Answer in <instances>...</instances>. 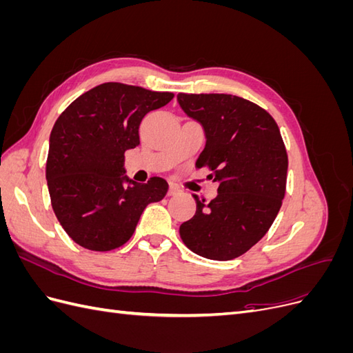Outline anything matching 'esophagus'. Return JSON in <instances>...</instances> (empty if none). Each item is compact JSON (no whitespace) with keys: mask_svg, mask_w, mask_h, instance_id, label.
<instances>
[{"mask_svg":"<svg viewBox=\"0 0 353 353\" xmlns=\"http://www.w3.org/2000/svg\"><path fill=\"white\" fill-rule=\"evenodd\" d=\"M179 193H181V190H179L176 185H174V184L169 185V191H168L169 196H176V194H179Z\"/></svg>","mask_w":353,"mask_h":353,"instance_id":"34e87169","label":"esophagus"}]
</instances>
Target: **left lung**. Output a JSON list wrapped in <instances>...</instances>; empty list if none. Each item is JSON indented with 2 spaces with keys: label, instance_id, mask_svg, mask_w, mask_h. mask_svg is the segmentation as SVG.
<instances>
[{
  "label": "left lung",
  "instance_id": "8db88e82",
  "mask_svg": "<svg viewBox=\"0 0 353 353\" xmlns=\"http://www.w3.org/2000/svg\"><path fill=\"white\" fill-rule=\"evenodd\" d=\"M184 113L203 126L206 145L196 168H209L218 196L196 194V215L179 227L187 248L212 261H231L258 243L285 194L287 152L272 116L230 94H178Z\"/></svg>",
  "mask_w": 353,
  "mask_h": 353
}]
</instances>
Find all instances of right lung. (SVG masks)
Wrapping results in <instances>:
<instances>
[{"label": "right lung", "instance_id": "1", "mask_svg": "<svg viewBox=\"0 0 353 353\" xmlns=\"http://www.w3.org/2000/svg\"><path fill=\"white\" fill-rule=\"evenodd\" d=\"M172 99V92L108 82L82 94L59 116L46 176L52 210L74 243L95 252L121 248L147 205L166 196L163 178L147 184L128 178L123 154L140 144L143 117Z\"/></svg>", "mask_w": 353, "mask_h": 353}]
</instances>
